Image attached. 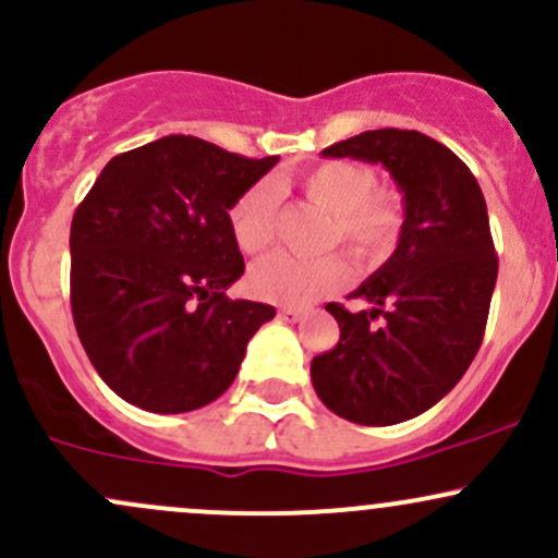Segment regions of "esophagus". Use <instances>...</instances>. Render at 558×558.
Returning a JSON list of instances; mask_svg holds the SVG:
<instances>
[{
    "mask_svg": "<svg viewBox=\"0 0 558 558\" xmlns=\"http://www.w3.org/2000/svg\"><path fill=\"white\" fill-rule=\"evenodd\" d=\"M278 315L283 317L286 323H296V320H302V317H304V310H299V307H280Z\"/></svg>",
    "mask_w": 558,
    "mask_h": 558,
    "instance_id": "obj_1",
    "label": "esophagus"
}]
</instances>
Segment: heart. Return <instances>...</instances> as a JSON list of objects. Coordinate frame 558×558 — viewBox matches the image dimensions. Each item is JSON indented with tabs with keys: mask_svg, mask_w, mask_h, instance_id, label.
<instances>
[{
	"mask_svg": "<svg viewBox=\"0 0 558 558\" xmlns=\"http://www.w3.org/2000/svg\"><path fill=\"white\" fill-rule=\"evenodd\" d=\"M373 169L360 161H320L299 174V187L312 204L330 214L328 246L341 243L360 267H378L395 254L405 228V198L397 187L373 185ZM278 187L269 180L251 185L230 209V230L243 254H259L275 238ZM349 265L341 254L302 259L272 254L254 265L248 289L254 296L286 307H304L344 289Z\"/></svg>",
	"mask_w": 558,
	"mask_h": 558,
	"instance_id": "b5f03b06",
	"label": "heart"
}]
</instances>
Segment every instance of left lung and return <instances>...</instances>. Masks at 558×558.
Segmentation results:
<instances>
[{
    "mask_svg": "<svg viewBox=\"0 0 558 558\" xmlns=\"http://www.w3.org/2000/svg\"><path fill=\"white\" fill-rule=\"evenodd\" d=\"M323 156L387 167L405 198V228L352 293L371 310L326 307L341 336L312 360V387L352 424H400L437 405L482 347L498 280L485 195L456 153L415 130L354 134Z\"/></svg>",
    "mask_w": 558,
    "mask_h": 558,
    "instance_id": "8db88e82",
    "label": "left lung"
}]
</instances>
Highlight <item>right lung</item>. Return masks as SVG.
Here are the masks:
<instances>
[{"instance_id":"right-lung-1","label":"right lung","mask_w":558,"mask_h":558,"mask_svg":"<svg viewBox=\"0 0 558 558\" xmlns=\"http://www.w3.org/2000/svg\"><path fill=\"white\" fill-rule=\"evenodd\" d=\"M278 156L169 134L110 158L71 222V312L121 400L187 413L235 381L275 307L228 291L243 275L230 209Z\"/></svg>"}]
</instances>
